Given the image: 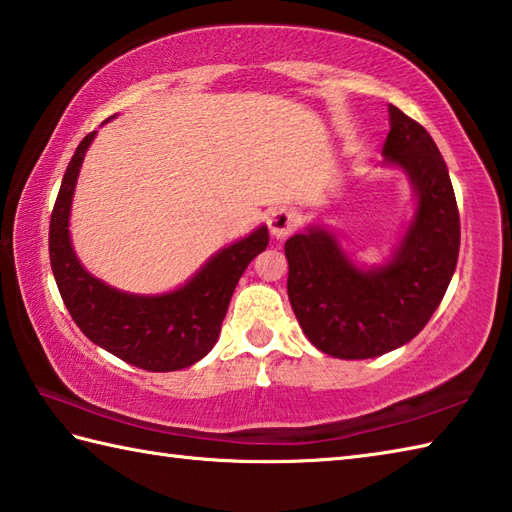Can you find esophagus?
<instances>
[{"label":"esophagus","mask_w":512,"mask_h":512,"mask_svg":"<svg viewBox=\"0 0 512 512\" xmlns=\"http://www.w3.org/2000/svg\"><path fill=\"white\" fill-rule=\"evenodd\" d=\"M298 221L300 218L296 210H291V207H276L269 214V229L276 238H285L298 227Z\"/></svg>","instance_id":"esophagus-1"}]
</instances>
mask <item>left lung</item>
<instances>
[{"label": "left lung", "mask_w": 512, "mask_h": 512, "mask_svg": "<svg viewBox=\"0 0 512 512\" xmlns=\"http://www.w3.org/2000/svg\"><path fill=\"white\" fill-rule=\"evenodd\" d=\"M384 163L413 183L417 210L389 265L360 269L322 227L285 243L287 294L305 336L322 353L364 360L402 347L440 305L460 254V212L431 134L389 106Z\"/></svg>", "instance_id": "8db88e82"}]
</instances>
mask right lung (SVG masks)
<instances>
[{
  "instance_id": "1",
  "label": "right lung",
  "mask_w": 512,
  "mask_h": 512,
  "mask_svg": "<svg viewBox=\"0 0 512 512\" xmlns=\"http://www.w3.org/2000/svg\"><path fill=\"white\" fill-rule=\"evenodd\" d=\"M97 132L72 154L50 216V265L77 327L112 356L145 371H176L212 351L247 265L269 243L267 227L221 249L187 283L163 296H134L90 276L75 256L68 216L79 168Z\"/></svg>"
}]
</instances>
